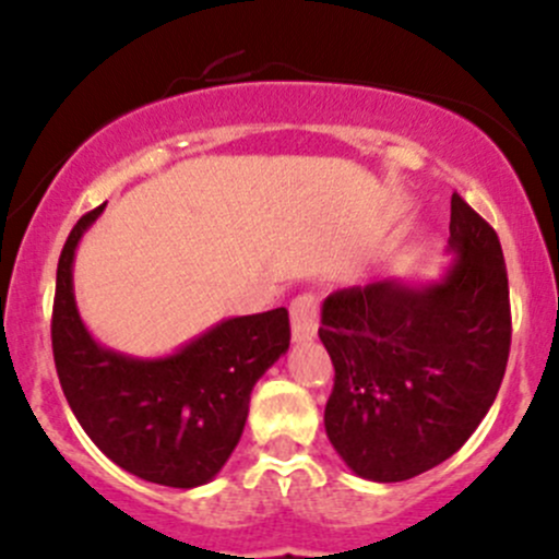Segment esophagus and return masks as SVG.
Masks as SVG:
<instances>
[{"instance_id":"34e87169","label":"esophagus","mask_w":559,"mask_h":559,"mask_svg":"<svg viewBox=\"0 0 559 559\" xmlns=\"http://www.w3.org/2000/svg\"><path fill=\"white\" fill-rule=\"evenodd\" d=\"M320 325V304L312 293H304V296L293 298L290 304V331L293 342H312L318 336Z\"/></svg>"}]
</instances>
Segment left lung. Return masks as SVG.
<instances>
[{
  "label": "left lung",
  "instance_id": "left-lung-1",
  "mask_svg": "<svg viewBox=\"0 0 559 559\" xmlns=\"http://www.w3.org/2000/svg\"><path fill=\"white\" fill-rule=\"evenodd\" d=\"M452 266L439 282L379 280L322 301L333 360L325 433L368 481H406L452 457L490 412L511 347L498 234L452 193Z\"/></svg>",
  "mask_w": 559,
  "mask_h": 559
}]
</instances>
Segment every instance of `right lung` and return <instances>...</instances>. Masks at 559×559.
<instances>
[{
    "mask_svg": "<svg viewBox=\"0 0 559 559\" xmlns=\"http://www.w3.org/2000/svg\"><path fill=\"white\" fill-rule=\"evenodd\" d=\"M105 206L80 217L59 258L50 338L61 390L115 465L191 490L215 479L239 444L252 388L290 347L287 309L217 322L166 358L102 347L80 320L72 263Z\"/></svg>",
    "mask_w": 559,
    "mask_h": 559,
    "instance_id": "obj_1",
    "label": "right lung"
}]
</instances>
